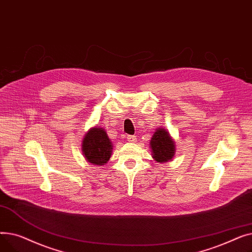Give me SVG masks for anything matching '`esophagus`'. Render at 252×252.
<instances>
[{"mask_svg":"<svg viewBox=\"0 0 252 252\" xmlns=\"http://www.w3.org/2000/svg\"><path fill=\"white\" fill-rule=\"evenodd\" d=\"M126 140L129 142V143H135L137 141V138L136 136H127L126 137Z\"/></svg>","mask_w":252,"mask_h":252,"instance_id":"1","label":"esophagus"}]
</instances>
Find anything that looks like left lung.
<instances>
[{"label": "left lung", "mask_w": 252, "mask_h": 252, "mask_svg": "<svg viewBox=\"0 0 252 252\" xmlns=\"http://www.w3.org/2000/svg\"><path fill=\"white\" fill-rule=\"evenodd\" d=\"M151 155L156 162H168L176 154V143L169 131L164 127H158L150 140Z\"/></svg>", "instance_id": "obj_1"}]
</instances>
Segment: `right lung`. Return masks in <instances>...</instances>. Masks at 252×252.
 I'll return each mask as SVG.
<instances>
[{"label":"right lung","mask_w":252,"mask_h":252,"mask_svg":"<svg viewBox=\"0 0 252 252\" xmlns=\"http://www.w3.org/2000/svg\"><path fill=\"white\" fill-rule=\"evenodd\" d=\"M112 142L100 126L91 127L84 137L82 151L87 162L101 166L108 162L112 154Z\"/></svg>","instance_id":"right-lung-1"}]
</instances>
